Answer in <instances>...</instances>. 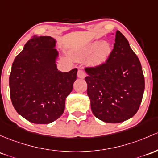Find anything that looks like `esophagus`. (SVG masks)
I'll return each mask as SVG.
<instances>
[{"label":"esophagus","instance_id":"1","mask_svg":"<svg viewBox=\"0 0 158 158\" xmlns=\"http://www.w3.org/2000/svg\"><path fill=\"white\" fill-rule=\"evenodd\" d=\"M86 74L85 73V71L83 70H81V69H79V70H78V73H77V76L79 78H81V79H84L85 77Z\"/></svg>","mask_w":158,"mask_h":158}]
</instances>
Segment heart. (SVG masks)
<instances>
[{"mask_svg":"<svg viewBox=\"0 0 158 158\" xmlns=\"http://www.w3.org/2000/svg\"><path fill=\"white\" fill-rule=\"evenodd\" d=\"M112 52V47L108 42H100L95 40L87 45L78 55L79 58L90 56L89 63L91 64L98 65L103 63L110 57Z\"/></svg>","mask_w":158,"mask_h":158,"instance_id":"heart-1","label":"heart"}]
</instances>
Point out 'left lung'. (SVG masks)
I'll use <instances>...</instances> for the list:
<instances>
[{"mask_svg": "<svg viewBox=\"0 0 158 158\" xmlns=\"http://www.w3.org/2000/svg\"><path fill=\"white\" fill-rule=\"evenodd\" d=\"M85 70L95 117L104 122L120 123L137 112L145 79L138 57L120 31H116L114 48L105 63L86 67Z\"/></svg>", "mask_w": 158, "mask_h": 158, "instance_id": "8db88e82", "label": "left lung"}]
</instances>
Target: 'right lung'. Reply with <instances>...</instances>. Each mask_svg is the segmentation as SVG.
<instances>
[{
  "instance_id": "1",
  "label": "right lung",
  "mask_w": 158,
  "mask_h": 158,
  "mask_svg": "<svg viewBox=\"0 0 158 158\" xmlns=\"http://www.w3.org/2000/svg\"><path fill=\"white\" fill-rule=\"evenodd\" d=\"M51 37L34 36L15 57L10 75V94L15 110L34 124H49L63 114L77 69L60 72Z\"/></svg>"
}]
</instances>
